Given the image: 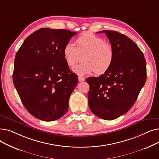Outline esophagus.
<instances>
[{"mask_svg": "<svg viewBox=\"0 0 159 159\" xmlns=\"http://www.w3.org/2000/svg\"><path fill=\"white\" fill-rule=\"evenodd\" d=\"M78 79H79V82H82V81H84L85 79H84V78H83L82 77H81V76H79L78 77Z\"/></svg>", "mask_w": 159, "mask_h": 159, "instance_id": "1", "label": "esophagus"}]
</instances>
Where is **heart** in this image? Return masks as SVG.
Returning <instances> with one entry per match:
<instances>
[{
	"label": "heart",
	"instance_id": "heart-1",
	"mask_svg": "<svg viewBox=\"0 0 159 159\" xmlns=\"http://www.w3.org/2000/svg\"><path fill=\"white\" fill-rule=\"evenodd\" d=\"M75 45L68 43L63 48L64 60L73 68L81 60L83 62L73 69L78 75H85L93 72L104 74L110 70L114 61V51L109 43L91 32H84L78 37Z\"/></svg>",
	"mask_w": 159,
	"mask_h": 159
}]
</instances>
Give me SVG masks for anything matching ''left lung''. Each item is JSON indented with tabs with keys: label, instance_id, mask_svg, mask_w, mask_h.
<instances>
[{
	"label": "left lung",
	"instance_id": "8db88e82",
	"mask_svg": "<svg viewBox=\"0 0 159 159\" xmlns=\"http://www.w3.org/2000/svg\"><path fill=\"white\" fill-rule=\"evenodd\" d=\"M114 51L110 70L98 77H89L88 104L93 114L111 120L127 113L135 104L146 80V62L138 46L127 36L104 30Z\"/></svg>",
	"mask_w": 159,
	"mask_h": 159
}]
</instances>
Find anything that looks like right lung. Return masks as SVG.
<instances>
[{
  "mask_svg": "<svg viewBox=\"0 0 159 159\" xmlns=\"http://www.w3.org/2000/svg\"><path fill=\"white\" fill-rule=\"evenodd\" d=\"M76 33L39 29L25 39L16 53L13 84L25 108L37 119L55 120L68 110L78 77L67 65L63 48Z\"/></svg>",
  "mask_w": 159,
  "mask_h": 159,
  "instance_id": "add662e5",
  "label": "right lung"
}]
</instances>
